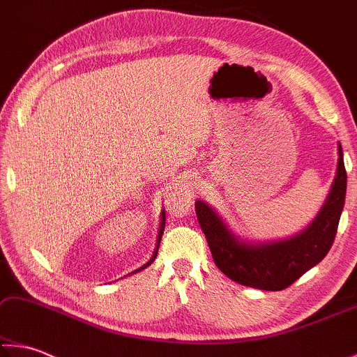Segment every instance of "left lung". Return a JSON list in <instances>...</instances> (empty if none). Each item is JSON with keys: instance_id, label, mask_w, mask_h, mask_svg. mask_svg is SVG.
Here are the masks:
<instances>
[{"instance_id": "obj_1", "label": "left lung", "mask_w": 357, "mask_h": 357, "mask_svg": "<svg viewBox=\"0 0 357 357\" xmlns=\"http://www.w3.org/2000/svg\"><path fill=\"white\" fill-rule=\"evenodd\" d=\"M347 195V170L338 144L337 174L324 206L312 225L298 236L269 244H247L229 231L206 203L197 202L198 223L206 236L214 263L241 285L280 291L328 255L334 244Z\"/></svg>"}]
</instances>
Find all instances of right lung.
<instances>
[{
    "mask_svg": "<svg viewBox=\"0 0 357 357\" xmlns=\"http://www.w3.org/2000/svg\"><path fill=\"white\" fill-rule=\"evenodd\" d=\"M164 228H165V214L162 213V217H160V229H159V239H157V247H155L154 257H153V259H151V261H149L146 266H149L151 263L154 261V258H155V255H157V249H159V244H160V239H162V234H164ZM146 266H143V268H146ZM143 268H140V269H143ZM135 273H137V271H135Z\"/></svg>",
    "mask_w": 357,
    "mask_h": 357,
    "instance_id": "obj_1",
    "label": "right lung"
}]
</instances>
